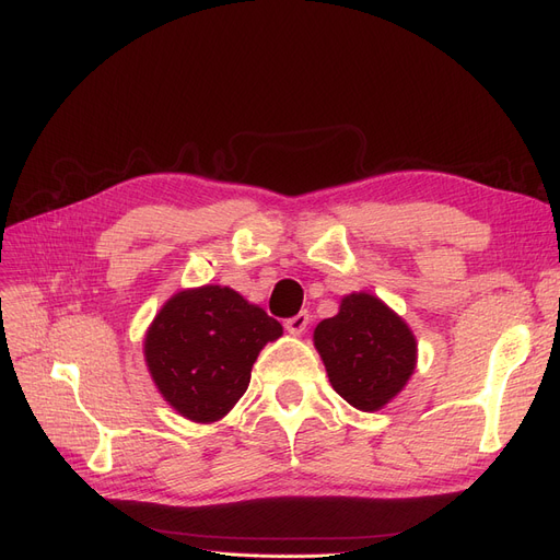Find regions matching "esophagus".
Segmentation results:
<instances>
[{
	"mask_svg": "<svg viewBox=\"0 0 560 560\" xmlns=\"http://www.w3.org/2000/svg\"><path fill=\"white\" fill-rule=\"evenodd\" d=\"M306 326H310V314L306 312H300L298 316L285 320V330L291 335H302L306 330Z\"/></svg>",
	"mask_w": 560,
	"mask_h": 560,
	"instance_id": "1",
	"label": "esophagus"
}]
</instances>
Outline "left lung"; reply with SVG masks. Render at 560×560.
Returning a JSON list of instances; mask_svg holds the SVG:
<instances>
[{"mask_svg":"<svg viewBox=\"0 0 560 560\" xmlns=\"http://www.w3.org/2000/svg\"><path fill=\"white\" fill-rule=\"evenodd\" d=\"M314 347L332 388L360 411L390 402L417 368V339L409 326L370 293L341 300L339 314L316 326Z\"/></svg>","mask_w":560,"mask_h":560,"instance_id":"1","label":"left lung"}]
</instances>
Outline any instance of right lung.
I'll return each mask as SVG.
<instances>
[{"mask_svg": "<svg viewBox=\"0 0 560 560\" xmlns=\"http://www.w3.org/2000/svg\"><path fill=\"white\" fill-rule=\"evenodd\" d=\"M281 323L228 285L176 293L153 318L143 355L158 390L182 417L213 423L237 405L260 349Z\"/></svg>", "mask_w": 560, "mask_h": 560, "instance_id": "obj_1", "label": "right lung"}]
</instances>
